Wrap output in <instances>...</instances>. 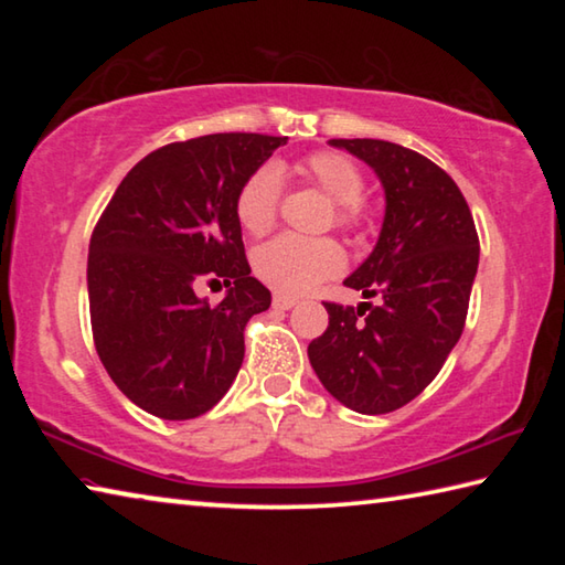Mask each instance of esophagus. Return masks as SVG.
<instances>
[{
  "label": "esophagus",
  "mask_w": 565,
  "mask_h": 565,
  "mask_svg": "<svg viewBox=\"0 0 565 565\" xmlns=\"http://www.w3.org/2000/svg\"><path fill=\"white\" fill-rule=\"evenodd\" d=\"M274 306H276V309L289 311L296 306V299H294V296H286V294H274Z\"/></svg>",
  "instance_id": "obj_1"
}]
</instances>
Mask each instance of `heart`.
I'll list each match as a JSON object with an SVG mask.
<instances>
[{"label":"heart","instance_id":"heart-1","mask_svg":"<svg viewBox=\"0 0 565 565\" xmlns=\"http://www.w3.org/2000/svg\"><path fill=\"white\" fill-rule=\"evenodd\" d=\"M301 177L321 189L333 202V224L349 234H359L366 226V204H363L361 169L339 151H317L301 161ZM281 171L271 161L256 167L248 174L234 199L236 222L244 232L262 236L276 222L281 204ZM347 256L333 238H306L281 234L264 244L254 256V269L271 289L281 294H303L313 286L337 276Z\"/></svg>","mask_w":565,"mask_h":565}]
</instances>
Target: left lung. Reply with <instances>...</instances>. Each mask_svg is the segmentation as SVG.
<instances>
[{
    "label": "left lung",
    "mask_w": 565,
    "mask_h": 565,
    "mask_svg": "<svg viewBox=\"0 0 565 565\" xmlns=\"http://www.w3.org/2000/svg\"><path fill=\"white\" fill-rule=\"evenodd\" d=\"M376 171L386 216L374 252L353 271L359 309L323 301L329 327L309 361L333 398L391 414L436 379L466 327L478 234L461 189L431 159L384 139H331Z\"/></svg>",
    "instance_id": "obj_1"
}]
</instances>
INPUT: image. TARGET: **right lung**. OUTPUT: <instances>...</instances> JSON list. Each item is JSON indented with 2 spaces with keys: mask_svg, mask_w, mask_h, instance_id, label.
Returning a JSON list of instances; mask_svg holds the SVG:
<instances>
[{
  "mask_svg": "<svg viewBox=\"0 0 565 565\" xmlns=\"http://www.w3.org/2000/svg\"><path fill=\"white\" fill-rule=\"evenodd\" d=\"M286 145L269 134H206L151 151L114 191L89 242L92 337L114 384L167 420L206 414L234 384L244 329L271 306L252 276L234 199ZM224 280L225 299L199 300Z\"/></svg>",
  "mask_w": 565,
  "mask_h": 565,
  "instance_id": "obj_1",
  "label": "right lung"
}]
</instances>
